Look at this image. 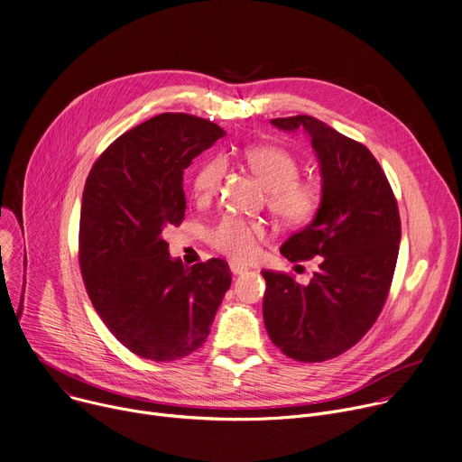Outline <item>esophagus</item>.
Instances as JSON below:
<instances>
[{
    "label": "esophagus",
    "instance_id": "obj_1",
    "mask_svg": "<svg viewBox=\"0 0 462 462\" xmlns=\"http://www.w3.org/2000/svg\"><path fill=\"white\" fill-rule=\"evenodd\" d=\"M229 268H231V273H233V275H242V273H245V272H247V268H245V266L236 264V263H231V264H229Z\"/></svg>",
    "mask_w": 462,
    "mask_h": 462
}]
</instances>
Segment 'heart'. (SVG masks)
<instances>
[{
    "instance_id": "obj_1",
    "label": "heart",
    "mask_w": 462,
    "mask_h": 462,
    "mask_svg": "<svg viewBox=\"0 0 462 462\" xmlns=\"http://www.w3.org/2000/svg\"><path fill=\"white\" fill-rule=\"evenodd\" d=\"M244 162L270 190L268 205L282 224L299 227L316 217L321 205V187L316 180L299 178V162L293 153L279 146H251L244 152ZM226 167L224 158H213L198 169L192 180L198 198H209L220 189ZM264 236L263 222L240 217H224L209 233L217 251L240 263L257 257Z\"/></svg>"
}]
</instances>
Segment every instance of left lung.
<instances>
[{"label": "left lung", "instance_id": "1", "mask_svg": "<svg viewBox=\"0 0 462 462\" xmlns=\"http://www.w3.org/2000/svg\"><path fill=\"white\" fill-rule=\"evenodd\" d=\"M304 130L321 167L316 218L281 247L290 263L318 257L309 284L263 272L266 330L288 357L332 360L360 341L378 319L396 266L400 215L393 189L371 150L310 116L272 119Z\"/></svg>", "mask_w": 462, "mask_h": 462}]
</instances>
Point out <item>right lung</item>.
<instances>
[{"instance_id": "obj_1", "label": "right lung", "mask_w": 462, "mask_h": 462, "mask_svg": "<svg viewBox=\"0 0 462 462\" xmlns=\"http://www.w3.org/2000/svg\"><path fill=\"white\" fill-rule=\"evenodd\" d=\"M226 132L162 114L117 137L82 192L79 261L93 309L134 354L172 362L199 348L231 286L226 261L185 268L163 233L185 217L183 171Z\"/></svg>"}]
</instances>
